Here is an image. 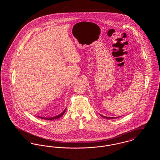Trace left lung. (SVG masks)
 <instances>
[{"mask_svg": "<svg viewBox=\"0 0 160 160\" xmlns=\"http://www.w3.org/2000/svg\"><path fill=\"white\" fill-rule=\"evenodd\" d=\"M101 115V114H100ZM102 118H106V119H116V118H118L119 117H107V116H102V115H101Z\"/></svg>", "mask_w": 160, "mask_h": 160, "instance_id": "left-lung-1", "label": "left lung"}]
</instances>
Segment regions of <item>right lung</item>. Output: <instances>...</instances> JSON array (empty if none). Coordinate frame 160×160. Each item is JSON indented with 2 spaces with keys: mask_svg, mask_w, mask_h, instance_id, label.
I'll return each instance as SVG.
<instances>
[{
  "mask_svg": "<svg viewBox=\"0 0 160 160\" xmlns=\"http://www.w3.org/2000/svg\"><path fill=\"white\" fill-rule=\"evenodd\" d=\"M66 109L67 108H65V110H64V111L61 113L60 114H59V115H58V116H54V117H50V118H44V117H39L38 116V118H41V119H46V120H52V121H53V120H54V119H58V118H61V116H62L63 114L65 113V111H66Z\"/></svg>",
  "mask_w": 160,
  "mask_h": 160,
  "instance_id": "add662e5",
  "label": "right lung"
}]
</instances>
